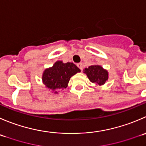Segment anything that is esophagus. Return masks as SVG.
<instances>
[{"mask_svg": "<svg viewBox=\"0 0 146 146\" xmlns=\"http://www.w3.org/2000/svg\"><path fill=\"white\" fill-rule=\"evenodd\" d=\"M77 66L80 69V70H83V63H78L77 64Z\"/></svg>", "mask_w": 146, "mask_h": 146, "instance_id": "esophagus-1", "label": "esophagus"}]
</instances>
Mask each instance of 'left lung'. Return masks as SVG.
I'll list each match as a JSON object with an SVG mask.
<instances>
[{
  "instance_id": "left-lung-1",
  "label": "left lung",
  "mask_w": 146,
  "mask_h": 146,
  "mask_svg": "<svg viewBox=\"0 0 146 146\" xmlns=\"http://www.w3.org/2000/svg\"><path fill=\"white\" fill-rule=\"evenodd\" d=\"M83 73L87 75L90 82L98 86L104 84L108 79V73L103 67L98 65L90 66L83 70Z\"/></svg>"
}]
</instances>
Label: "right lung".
Masks as SVG:
<instances>
[{
    "label": "right lung",
    "instance_id": "1",
    "mask_svg": "<svg viewBox=\"0 0 146 146\" xmlns=\"http://www.w3.org/2000/svg\"><path fill=\"white\" fill-rule=\"evenodd\" d=\"M79 72L80 70L74 63H64L58 60L51 68L44 70L42 80L47 88L58 93L56 90L67 88L70 78Z\"/></svg>",
    "mask_w": 146,
    "mask_h": 146
}]
</instances>
